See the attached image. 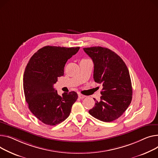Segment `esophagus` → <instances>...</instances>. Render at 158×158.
Segmentation results:
<instances>
[{
  "label": "esophagus",
  "mask_w": 158,
  "mask_h": 158,
  "mask_svg": "<svg viewBox=\"0 0 158 158\" xmlns=\"http://www.w3.org/2000/svg\"><path fill=\"white\" fill-rule=\"evenodd\" d=\"M78 97H79V98H81V99H83L84 98H85V97H86V96H85V95H83V94H79Z\"/></svg>",
  "instance_id": "esophagus-1"
}]
</instances>
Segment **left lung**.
Instances as JSON below:
<instances>
[{
	"label": "left lung",
	"instance_id": "left-lung-1",
	"mask_svg": "<svg viewBox=\"0 0 158 158\" xmlns=\"http://www.w3.org/2000/svg\"><path fill=\"white\" fill-rule=\"evenodd\" d=\"M83 49L93 61L94 81L103 86L100 101L95 100L94 107L89 113L100 121H113L126 111L131 102L129 70L122 58L108 48L95 46Z\"/></svg>",
	"mask_w": 158,
	"mask_h": 158
}]
</instances>
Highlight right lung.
Segmentation results:
<instances>
[{"instance_id": "obj_1", "label": "right lung", "mask_w": 158, "mask_h": 158, "mask_svg": "<svg viewBox=\"0 0 158 158\" xmlns=\"http://www.w3.org/2000/svg\"><path fill=\"white\" fill-rule=\"evenodd\" d=\"M79 47L44 46L31 57L23 75V90L28 108L43 123L55 126L65 120L78 98L71 91L58 95L54 88L58 77L64 76L66 62Z\"/></svg>"}]
</instances>
